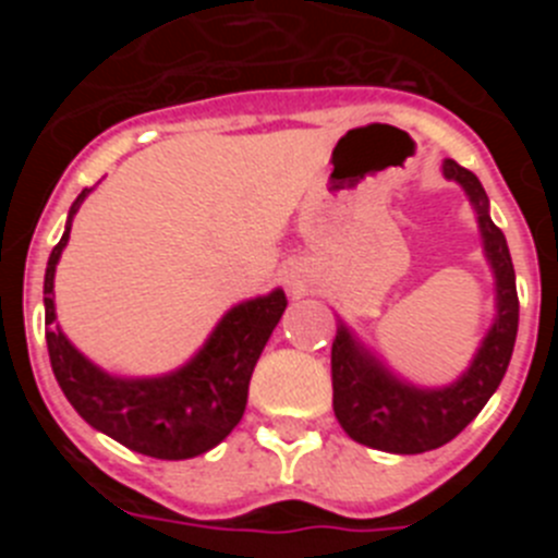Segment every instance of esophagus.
Returning a JSON list of instances; mask_svg holds the SVG:
<instances>
[{
  "label": "esophagus",
  "mask_w": 558,
  "mask_h": 558,
  "mask_svg": "<svg viewBox=\"0 0 558 558\" xmlns=\"http://www.w3.org/2000/svg\"><path fill=\"white\" fill-rule=\"evenodd\" d=\"M284 282H288V288L293 290V293H299V290L307 288V276H304L299 268H290L284 270Z\"/></svg>",
  "instance_id": "1"
}]
</instances>
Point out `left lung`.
Listing matches in <instances>:
<instances>
[{
    "label": "left lung",
    "instance_id": "left-lung-1",
    "mask_svg": "<svg viewBox=\"0 0 558 558\" xmlns=\"http://www.w3.org/2000/svg\"><path fill=\"white\" fill-rule=\"evenodd\" d=\"M458 181L477 211L483 251L495 270L497 318L472 357V366L447 388H418L388 372L340 324L332 340V408L340 427L383 452L416 456L447 445L483 411L509 368L520 322L514 265L502 231L489 218V198L475 172L447 159L441 165Z\"/></svg>",
    "mask_w": 558,
    "mask_h": 558
}]
</instances>
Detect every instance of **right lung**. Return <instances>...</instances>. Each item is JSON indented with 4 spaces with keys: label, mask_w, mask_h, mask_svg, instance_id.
<instances>
[{
    "label": "right lung",
    "mask_w": 558,
    "mask_h": 558,
    "mask_svg": "<svg viewBox=\"0 0 558 558\" xmlns=\"http://www.w3.org/2000/svg\"><path fill=\"white\" fill-rule=\"evenodd\" d=\"M88 190L75 198L61 243L52 248L44 274V322L49 363L58 386L95 430L142 456L184 461L218 447L243 418L248 383L270 332L282 318V290L236 304L220 318L195 357L165 377H111L83 357L56 327V265L69 243L72 218Z\"/></svg>",
    "instance_id": "right-lung-1"
}]
</instances>
